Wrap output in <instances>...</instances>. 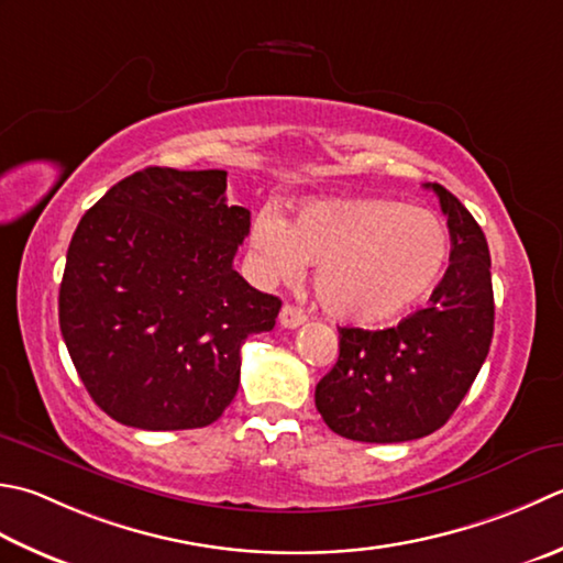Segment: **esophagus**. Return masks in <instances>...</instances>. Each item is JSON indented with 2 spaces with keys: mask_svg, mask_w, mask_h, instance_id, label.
Here are the masks:
<instances>
[{
  "mask_svg": "<svg viewBox=\"0 0 563 563\" xmlns=\"http://www.w3.org/2000/svg\"><path fill=\"white\" fill-rule=\"evenodd\" d=\"M305 322H307V314L300 310V307L285 305L280 310V324L285 329H297V327H302Z\"/></svg>",
  "mask_w": 563,
  "mask_h": 563,
  "instance_id": "esophagus-1",
  "label": "esophagus"
}]
</instances>
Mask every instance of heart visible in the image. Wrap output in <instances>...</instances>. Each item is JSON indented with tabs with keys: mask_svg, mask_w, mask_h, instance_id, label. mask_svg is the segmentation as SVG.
I'll return each mask as SVG.
<instances>
[{
	"mask_svg": "<svg viewBox=\"0 0 563 563\" xmlns=\"http://www.w3.org/2000/svg\"><path fill=\"white\" fill-rule=\"evenodd\" d=\"M253 268L266 283L314 266V292L344 322L373 324L420 302L449 256L444 224L427 209L390 200H322L288 224L261 212L251 224Z\"/></svg>",
	"mask_w": 563,
	"mask_h": 563,
	"instance_id": "1",
	"label": "heart"
}]
</instances>
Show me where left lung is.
I'll return each instance as SVG.
<instances>
[{
    "instance_id": "left-lung-1",
    "label": "left lung",
    "mask_w": 563,
    "mask_h": 563,
    "mask_svg": "<svg viewBox=\"0 0 563 563\" xmlns=\"http://www.w3.org/2000/svg\"><path fill=\"white\" fill-rule=\"evenodd\" d=\"M449 268L429 307L400 324L341 327L339 358L317 383L314 405L339 437L371 444L412 442L444 427L476 380L493 339L490 253L476 219L442 185Z\"/></svg>"
}]
</instances>
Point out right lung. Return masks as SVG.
Returning a JSON list of instances; mask_svg holds the SVG:
<instances>
[{
	"label": "right lung",
	"mask_w": 563,
	"mask_h": 563,
	"mask_svg": "<svg viewBox=\"0 0 563 563\" xmlns=\"http://www.w3.org/2000/svg\"><path fill=\"white\" fill-rule=\"evenodd\" d=\"M249 227V209L227 205V170L151 165L87 209L58 317L77 376L112 420L197 429L234 400L241 344L280 312L234 271Z\"/></svg>",
	"instance_id": "right-lung-1"
}]
</instances>
